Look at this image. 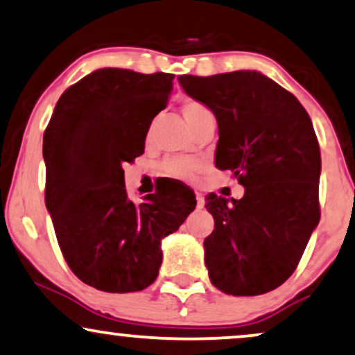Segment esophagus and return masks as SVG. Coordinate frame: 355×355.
Returning a JSON list of instances; mask_svg holds the SVG:
<instances>
[{"instance_id":"34e87169","label":"esophagus","mask_w":355,"mask_h":355,"mask_svg":"<svg viewBox=\"0 0 355 355\" xmlns=\"http://www.w3.org/2000/svg\"><path fill=\"white\" fill-rule=\"evenodd\" d=\"M195 195H196V205H198V208H203V206H205V198H203V195H201L200 191H196Z\"/></svg>"}]
</instances>
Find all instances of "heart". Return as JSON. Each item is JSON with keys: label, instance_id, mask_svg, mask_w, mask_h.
<instances>
[{"label": "heart", "instance_id": "1", "mask_svg": "<svg viewBox=\"0 0 355 355\" xmlns=\"http://www.w3.org/2000/svg\"><path fill=\"white\" fill-rule=\"evenodd\" d=\"M183 118L190 128L195 131L198 125L203 123L206 118H209L211 111L208 110V106H205L203 103L196 101V100H185L180 106ZM196 170H198V164L191 162V160H168L164 165V172L172 175V177H180V178H190L195 175Z\"/></svg>", "mask_w": 355, "mask_h": 355}]
</instances>
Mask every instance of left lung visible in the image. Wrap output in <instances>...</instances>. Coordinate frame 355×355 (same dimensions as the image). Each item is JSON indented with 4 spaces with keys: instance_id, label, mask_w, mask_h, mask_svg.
<instances>
[{
    "instance_id": "1",
    "label": "left lung",
    "mask_w": 355,
    "mask_h": 355,
    "mask_svg": "<svg viewBox=\"0 0 355 355\" xmlns=\"http://www.w3.org/2000/svg\"><path fill=\"white\" fill-rule=\"evenodd\" d=\"M182 88L218 121L216 167L245 188L241 200L209 193L214 231L205 263L216 288L255 297L295 272L320 223V144L306 110L260 71L180 75Z\"/></svg>"
}]
</instances>
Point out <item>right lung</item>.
Wrapping results in <instances>:
<instances>
[{"mask_svg": "<svg viewBox=\"0 0 355 355\" xmlns=\"http://www.w3.org/2000/svg\"><path fill=\"white\" fill-rule=\"evenodd\" d=\"M173 75L100 69L67 88L44 132L46 206L70 270L107 293L144 290L162 263L160 242L196 200L128 198L125 162L144 154L152 119L167 106Z\"/></svg>", "mask_w": 355, "mask_h": 355, "instance_id": "1", "label": "right lung"}]
</instances>
